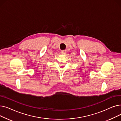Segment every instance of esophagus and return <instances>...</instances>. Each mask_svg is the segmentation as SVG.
<instances>
[{
  "mask_svg": "<svg viewBox=\"0 0 121 121\" xmlns=\"http://www.w3.org/2000/svg\"><path fill=\"white\" fill-rule=\"evenodd\" d=\"M66 52H67L66 50H63L61 51V54H65L66 53Z\"/></svg>",
  "mask_w": 121,
  "mask_h": 121,
  "instance_id": "34e87169",
  "label": "esophagus"
}]
</instances>
